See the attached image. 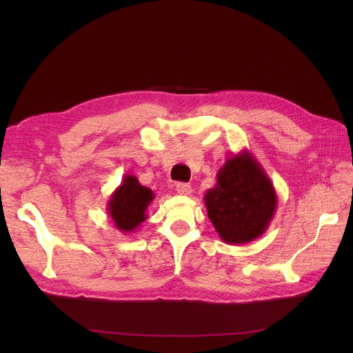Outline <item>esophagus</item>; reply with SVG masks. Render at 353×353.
I'll return each instance as SVG.
<instances>
[{
	"label": "esophagus",
	"instance_id": "34e87169",
	"mask_svg": "<svg viewBox=\"0 0 353 353\" xmlns=\"http://www.w3.org/2000/svg\"><path fill=\"white\" fill-rule=\"evenodd\" d=\"M175 190H176V193L181 196H190L191 193H193V188H191V185H188L185 183H178Z\"/></svg>",
	"mask_w": 353,
	"mask_h": 353
}]
</instances>
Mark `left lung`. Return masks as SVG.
<instances>
[{
	"mask_svg": "<svg viewBox=\"0 0 353 353\" xmlns=\"http://www.w3.org/2000/svg\"><path fill=\"white\" fill-rule=\"evenodd\" d=\"M208 216L223 243L245 244L268 230L276 210V193L262 165L243 150L216 174L205 194Z\"/></svg>",
	"mask_w": 353,
	"mask_h": 353,
	"instance_id": "8db88e82",
	"label": "left lung"
}]
</instances>
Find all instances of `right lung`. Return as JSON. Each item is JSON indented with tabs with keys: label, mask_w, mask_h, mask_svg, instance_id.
Returning a JSON list of instances; mask_svg holds the SVG:
<instances>
[{
	"label": "right lung",
	"mask_w": 353,
	"mask_h": 353,
	"mask_svg": "<svg viewBox=\"0 0 353 353\" xmlns=\"http://www.w3.org/2000/svg\"><path fill=\"white\" fill-rule=\"evenodd\" d=\"M153 200V190L141 185L137 176L125 175L108 201L114 227L121 232H134L147 219V209Z\"/></svg>",
	"instance_id": "obj_1"
}]
</instances>
